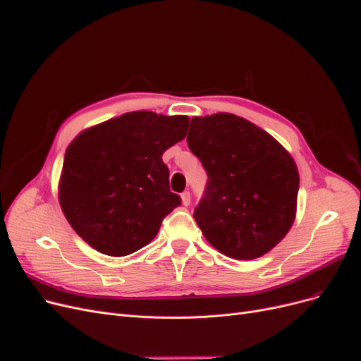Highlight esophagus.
Instances as JSON below:
<instances>
[{
  "mask_svg": "<svg viewBox=\"0 0 361 361\" xmlns=\"http://www.w3.org/2000/svg\"><path fill=\"white\" fill-rule=\"evenodd\" d=\"M182 204L186 207V206H190L191 204V194L188 192V191H185V192H182Z\"/></svg>",
  "mask_w": 361,
  "mask_h": 361,
  "instance_id": "esophagus-1",
  "label": "esophagus"
}]
</instances>
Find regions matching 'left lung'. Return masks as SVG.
I'll return each instance as SVG.
<instances>
[{
    "label": "left lung",
    "mask_w": 361,
    "mask_h": 361,
    "mask_svg": "<svg viewBox=\"0 0 361 361\" xmlns=\"http://www.w3.org/2000/svg\"><path fill=\"white\" fill-rule=\"evenodd\" d=\"M186 142L207 173L194 209L206 240L240 261L276 247L296 214L299 173L290 154L262 128L224 112L194 117Z\"/></svg>",
    "instance_id": "1"
}]
</instances>
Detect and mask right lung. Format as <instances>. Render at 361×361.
Segmentation results:
<instances>
[{
	"label": "right lung",
	"instance_id": "obj_1",
	"mask_svg": "<svg viewBox=\"0 0 361 361\" xmlns=\"http://www.w3.org/2000/svg\"><path fill=\"white\" fill-rule=\"evenodd\" d=\"M185 115L136 111L82 132L66 149L59 201L75 233L109 256L130 255L157 235L180 197L161 155L186 136Z\"/></svg>",
	"mask_w": 361,
	"mask_h": 361
}]
</instances>
